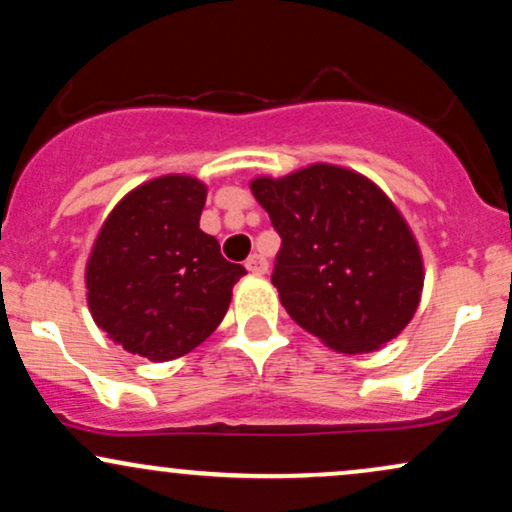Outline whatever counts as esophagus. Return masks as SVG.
Wrapping results in <instances>:
<instances>
[{"label":"esophagus","instance_id":"obj_1","mask_svg":"<svg viewBox=\"0 0 512 512\" xmlns=\"http://www.w3.org/2000/svg\"><path fill=\"white\" fill-rule=\"evenodd\" d=\"M245 269H248L250 274H255V276H262L264 272H267V260H264L262 255H250L248 260H245Z\"/></svg>","mask_w":512,"mask_h":512}]
</instances>
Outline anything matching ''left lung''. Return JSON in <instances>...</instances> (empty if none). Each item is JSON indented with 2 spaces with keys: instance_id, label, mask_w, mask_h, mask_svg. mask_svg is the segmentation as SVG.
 <instances>
[{
  "instance_id": "8db88e82",
  "label": "left lung",
  "mask_w": 512,
  "mask_h": 512,
  "mask_svg": "<svg viewBox=\"0 0 512 512\" xmlns=\"http://www.w3.org/2000/svg\"><path fill=\"white\" fill-rule=\"evenodd\" d=\"M250 190L281 250L272 284L305 332L339 354H370L409 325L424 291V257L402 211L366 175L313 163Z\"/></svg>"
}]
</instances>
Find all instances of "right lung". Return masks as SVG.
Segmentation results:
<instances>
[{
	"label": "right lung",
	"instance_id": "add662e5",
	"mask_svg": "<svg viewBox=\"0 0 512 512\" xmlns=\"http://www.w3.org/2000/svg\"><path fill=\"white\" fill-rule=\"evenodd\" d=\"M207 185L161 175L127 192L103 221L86 262L93 322L154 363L190 354L221 325L245 274L199 228Z\"/></svg>",
	"mask_w": 512,
	"mask_h": 512
}]
</instances>
